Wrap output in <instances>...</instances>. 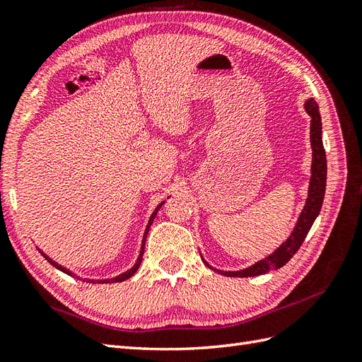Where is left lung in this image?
Masks as SVG:
<instances>
[{
  "label": "left lung",
  "instance_id": "1",
  "mask_svg": "<svg viewBox=\"0 0 362 362\" xmlns=\"http://www.w3.org/2000/svg\"><path fill=\"white\" fill-rule=\"evenodd\" d=\"M305 111L312 117L310 119V145H312V168H310V183H309V194L308 200H305V205L301 211V214L296 220V225L292 230V234L287 237L286 242H283L281 246H278L275 251L267 255L263 260L254 263L252 266L246 267L242 271H218L214 267L209 266L205 260V263L211 269L220 272L221 275L226 276H255V275H263L272 269H278V267L284 266L291 258L298 251L300 246L303 245L305 235L310 230L315 218L318 217L322 200H324V192H326V179H327V160H326V151H324L322 146V127H321V116L318 104L312 98L305 100L304 104Z\"/></svg>",
  "mask_w": 362,
  "mask_h": 362
}]
</instances>
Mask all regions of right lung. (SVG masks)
Returning a JSON list of instances; mask_svg holds the SVG:
<instances>
[{"label": "right lung", "mask_w": 362, "mask_h": 362, "mask_svg": "<svg viewBox=\"0 0 362 362\" xmlns=\"http://www.w3.org/2000/svg\"><path fill=\"white\" fill-rule=\"evenodd\" d=\"M163 203H165V202H162V203H159V205H157V208L154 209V212L151 214L150 220H148V225H146V228H145L144 238H142L141 252H139L137 260H136V263H134V266L132 267V269H128V271H125L124 274H119V275H116V276H113V278H107V280H88L90 283H98V284H100V283H120V281H125V280H128V278H132V276L136 274V271L139 269V266H141V263H142V257H144V251H145V240H146V235H148V230H150V228H151V225H153V221H154V218H156V216H157V211H159V209L162 208ZM40 252L42 254V257L45 258V260H47L50 264H53L54 267H57V269H59V271H62V272H66V274L71 275V272H70L69 269H66V267H62V266H61V264H58L57 262H53L52 258H49V257L45 255L42 251H40Z\"/></svg>", "instance_id": "obj_1"}]
</instances>
